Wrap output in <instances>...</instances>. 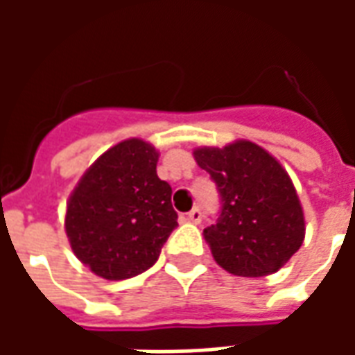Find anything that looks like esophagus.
<instances>
[{
    "mask_svg": "<svg viewBox=\"0 0 355 355\" xmlns=\"http://www.w3.org/2000/svg\"><path fill=\"white\" fill-rule=\"evenodd\" d=\"M186 218H188V220H190V223H193V224L201 223V209L193 207L192 211H190V213L186 215Z\"/></svg>",
    "mask_w": 355,
    "mask_h": 355,
    "instance_id": "34e87169",
    "label": "esophagus"
}]
</instances>
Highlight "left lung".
Instances as JSON below:
<instances>
[{"label": "left lung", "instance_id": "left-lung-1", "mask_svg": "<svg viewBox=\"0 0 355 355\" xmlns=\"http://www.w3.org/2000/svg\"><path fill=\"white\" fill-rule=\"evenodd\" d=\"M193 157L220 193V213L203 230L218 266L243 277L277 272L304 241V213L279 162L249 140L198 148Z\"/></svg>", "mask_w": 355, "mask_h": 355}]
</instances>
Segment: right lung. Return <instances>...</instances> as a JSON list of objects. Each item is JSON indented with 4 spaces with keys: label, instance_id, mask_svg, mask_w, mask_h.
Wrapping results in <instances>:
<instances>
[{
    "label": "right lung",
    "instance_id": "right-lung-1",
    "mask_svg": "<svg viewBox=\"0 0 355 355\" xmlns=\"http://www.w3.org/2000/svg\"><path fill=\"white\" fill-rule=\"evenodd\" d=\"M157 157L144 140H123L89 167L68 200L64 226L72 251L104 279L146 272L178 226L173 190L155 171Z\"/></svg>",
    "mask_w": 355,
    "mask_h": 355
}]
</instances>
